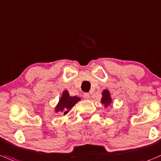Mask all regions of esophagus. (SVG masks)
I'll list each match as a JSON object with an SVG mask.
<instances>
[{"label":"esophagus","instance_id":"obj_1","mask_svg":"<svg viewBox=\"0 0 161 161\" xmlns=\"http://www.w3.org/2000/svg\"><path fill=\"white\" fill-rule=\"evenodd\" d=\"M83 97H84V99H86V100L90 99V93H84V94H83Z\"/></svg>","mask_w":161,"mask_h":161}]
</instances>
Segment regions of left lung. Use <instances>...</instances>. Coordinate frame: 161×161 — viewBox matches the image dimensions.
Masks as SVG:
<instances>
[{
  "label": "left lung",
  "mask_w": 161,
  "mask_h": 161,
  "mask_svg": "<svg viewBox=\"0 0 161 161\" xmlns=\"http://www.w3.org/2000/svg\"><path fill=\"white\" fill-rule=\"evenodd\" d=\"M101 101L105 108H107L112 103V98H111V95L108 90H104L102 92V98Z\"/></svg>",
  "instance_id": "1"
}]
</instances>
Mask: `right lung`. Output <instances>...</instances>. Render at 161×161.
Here are the masks:
<instances>
[{
  "label": "right lung",
  "instance_id": "add662e5",
  "mask_svg": "<svg viewBox=\"0 0 161 161\" xmlns=\"http://www.w3.org/2000/svg\"><path fill=\"white\" fill-rule=\"evenodd\" d=\"M80 100V98L76 96L71 97L68 92L67 90H64L62 93V96L59 101V103L56 106L55 112H62L64 115H66V114H68V111Z\"/></svg>",
  "mask_w": 161,
  "mask_h": 161
}]
</instances>
